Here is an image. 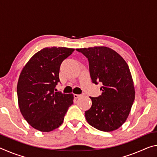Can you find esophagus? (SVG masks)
<instances>
[{"instance_id": "esophagus-1", "label": "esophagus", "mask_w": 157, "mask_h": 157, "mask_svg": "<svg viewBox=\"0 0 157 157\" xmlns=\"http://www.w3.org/2000/svg\"><path fill=\"white\" fill-rule=\"evenodd\" d=\"M73 96H74V98H75V99H77V98H78L79 97H80L81 95H79V94H74Z\"/></svg>"}]
</instances>
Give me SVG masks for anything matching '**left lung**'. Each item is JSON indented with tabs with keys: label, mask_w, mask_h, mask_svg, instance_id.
Segmentation results:
<instances>
[{
	"label": "left lung",
	"mask_w": 157,
	"mask_h": 157,
	"mask_svg": "<svg viewBox=\"0 0 157 157\" xmlns=\"http://www.w3.org/2000/svg\"><path fill=\"white\" fill-rule=\"evenodd\" d=\"M89 59L93 83H102V94L90 97L92 106L85 111L88 123L103 132H112L123 125L135 99V89L127 62L115 50L106 46L76 49Z\"/></svg>",
	"instance_id": "obj_1"
}]
</instances>
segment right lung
I'll return each instance as SVG.
<instances>
[{"instance_id": "right-lung-1", "label": "right lung", "mask_w": 157, "mask_h": 157, "mask_svg": "<svg viewBox=\"0 0 157 157\" xmlns=\"http://www.w3.org/2000/svg\"><path fill=\"white\" fill-rule=\"evenodd\" d=\"M75 50L65 47L45 48L35 53L23 68L17 84L18 107L29 124L49 132L63 123L73 103V94L54 92L59 82L62 62Z\"/></svg>"}]
</instances>
